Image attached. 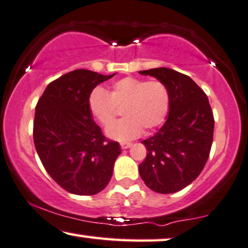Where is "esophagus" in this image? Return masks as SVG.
I'll use <instances>...</instances> for the list:
<instances>
[{"label": "esophagus", "mask_w": 248, "mask_h": 248, "mask_svg": "<svg viewBox=\"0 0 248 248\" xmlns=\"http://www.w3.org/2000/svg\"><path fill=\"white\" fill-rule=\"evenodd\" d=\"M131 142H127V141H123V142H121V147L123 148V150H126V148H129V147H131Z\"/></svg>", "instance_id": "34e87169"}]
</instances>
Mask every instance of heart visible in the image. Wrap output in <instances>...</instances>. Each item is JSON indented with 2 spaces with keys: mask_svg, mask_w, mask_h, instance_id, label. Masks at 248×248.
<instances>
[{
  "mask_svg": "<svg viewBox=\"0 0 248 248\" xmlns=\"http://www.w3.org/2000/svg\"><path fill=\"white\" fill-rule=\"evenodd\" d=\"M122 106L125 117L112 125ZM88 108L102 126L112 125L107 129L108 136L129 140L140 135L142 129L153 131L164 123L170 109V92L162 81L127 77L115 81L110 93L102 87L93 89Z\"/></svg>",
  "mask_w": 248,
  "mask_h": 248,
  "instance_id": "1",
  "label": "heart"
}]
</instances>
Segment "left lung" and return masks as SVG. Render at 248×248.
I'll return each instance as SVG.
<instances>
[{
  "label": "left lung",
  "instance_id": "left-lung-1",
  "mask_svg": "<svg viewBox=\"0 0 248 248\" xmlns=\"http://www.w3.org/2000/svg\"><path fill=\"white\" fill-rule=\"evenodd\" d=\"M166 83L170 92L167 121L153 137L142 140L147 155L139 174L159 194L181 190L200 175L209 159L215 119L205 93L188 75L159 67L139 72Z\"/></svg>",
  "mask_w": 248,
  "mask_h": 248
}]
</instances>
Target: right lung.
I'll list each match as a JSON object with an SVG mask.
<instances>
[{
    "instance_id": "1",
    "label": "right lung",
    "mask_w": 248,
    "mask_h": 248,
    "mask_svg": "<svg viewBox=\"0 0 248 248\" xmlns=\"http://www.w3.org/2000/svg\"><path fill=\"white\" fill-rule=\"evenodd\" d=\"M113 75L75 69L52 81L38 100L34 146L49 176L68 193L95 195L112 176L121 146L92 118L88 97Z\"/></svg>"
}]
</instances>
